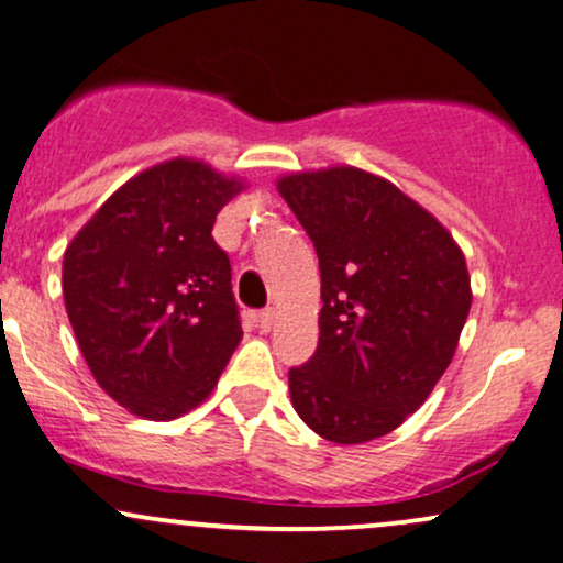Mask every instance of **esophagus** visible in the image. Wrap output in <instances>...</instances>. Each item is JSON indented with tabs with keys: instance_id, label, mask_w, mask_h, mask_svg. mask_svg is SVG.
Returning <instances> with one entry per match:
<instances>
[{
	"instance_id": "34e87169",
	"label": "esophagus",
	"mask_w": 563,
	"mask_h": 563,
	"mask_svg": "<svg viewBox=\"0 0 563 563\" xmlns=\"http://www.w3.org/2000/svg\"><path fill=\"white\" fill-rule=\"evenodd\" d=\"M274 321H276V310L274 308H266L263 313L255 316V323H257V329H261V332H271Z\"/></svg>"
}]
</instances>
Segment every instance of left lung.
Segmentation results:
<instances>
[{
	"label": "left lung",
	"mask_w": 563,
	"mask_h": 563,
	"mask_svg": "<svg viewBox=\"0 0 563 563\" xmlns=\"http://www.w3.org/2000/svg\"><path fill=\"white\" fill-rule=\"evenodd\" d=\"M276 189L321 268L319 347L289 368L295 411L340 445L385 438L451 366L472 308L466 257L438 218L368 170H300Z\"/></svg>",
	"instance_id": "obj_1"
}]
</instances>
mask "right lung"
Here are the masks:
<instances>
[{"mask_svg":"<svg viewBox=\"0 0 563 563\" xmlns=\"http://www.w3.org/2000/svg\"><path fill=\"white\" fill-rule=\"evenodd\" d=\"M244 189L195 157L152 165L73 236L65 310L97 385L134 416L170 421L213 393L242 340L218 210Z\"/></svg>","mask_w":563,"mask_h":563,"instance_id":"obj_1","label":"right lung"}]
</instances>
